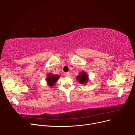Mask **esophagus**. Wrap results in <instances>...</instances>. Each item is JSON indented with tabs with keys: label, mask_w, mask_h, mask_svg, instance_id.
Listing matches in <instances>:
<instances>
[{
	"label": "esophagus",
	"mask_w": 135,
	"mask_h": 135,
	"mask_svg": "<svg viewBox=\"0 0 135 135\" xmlns=\"http://www.w3.org/2000/svg\"><path fill=\"white\" fill-rule=\"evenodd\" d=\"M65 75H66V76H70V73H69V72L65 73Z\"/></svg>",
	"instance_id": "obj_1"
}]
</instances>
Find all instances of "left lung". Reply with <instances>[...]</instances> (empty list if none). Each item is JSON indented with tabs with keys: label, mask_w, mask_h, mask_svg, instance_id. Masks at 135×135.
<instances>
[{
	"label": "left lung",
	"mask_w": 135,
	"mask_h": 135,
	"mask_svg": "<svg viewBox=\"0 0 135 135\" xmlns=\"http://www.w3.org/2000/svg\"><path fill=\"white\" fill-rule=\"evenodd\" d=\"M76 79L80 84H85L88 81V75L84 72H81L76 76Z\"/></svg>",
	"instance_id": "obj_1"
}]
</instances>
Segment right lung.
<instances>
[{
    "mask_svg": "<svg viewBox=\"0 0 135 135\" xmlns=\"http://www.w3.org/2000/svg\"><path fill=\"white\" fill-rule=\"evenodd\" d=\"M59 75H51V74H48V76L47 78V81L50 87L54 86L55 83L59 78Z\"/></svg>",
    "mask_w": 135,
    "mask_h": 135,
    "instance_id": "1",
    "label": "right lung"
}]
</instances>
